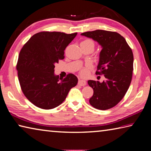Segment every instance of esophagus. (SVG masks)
<instances>
[{"label":"esophagus","instance_id":"obj_1","mask_svg":"<svg viewBox=\"0 0 151 151\" xmlns=\"http://www.w3.org/2000/svg\"><path fill=\"white\" fill-rule=\"evenodd\" d=\"M78 84V85H80V86H85L86 85V82L85 80H82V79H79Z\"/></svg>","mask_w":151,"mask_h":151}]
</instances>
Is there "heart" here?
<instances>
[{
    "instance_id": "1",
    "label": "heart",
    "mask_w": 151,
    "mask_h": 151,
    "mask_svg": "<svg viewBox=\"0 0 151 151\" xmlns=\"http://www.w3.org/2000/svg\"><path fill=\"white\" fill-rule=\"evenodd\" d=\"M81 43H89V44H91L94 47V42L91 39H86V40H84L83 42ZM92 68V66L90 65V64H87V65H86L85 66H84L83 68H82L81 70H80V75L82 76H85L86 75H87V73H88V70L91 69Z\"/></svg>"
}]
</instances>
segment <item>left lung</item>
<instances>
[{"label": "left lung", "mask_w": 151, "mask_h": 151, "mask_svg": "<svg viewBox=\"0 0 151 151\" xmlns=\"http://www.w3.org/2000/svg\"><path fill=\"white\" fill-rule=\"evenodd\" d=\"M101 45L96 75H104L103 83L89 80L94 93L89 103L94 108L107 110L116 106L131 85L133 70V54L126 40L118 32L96 30L82 33Z\"/></svg>", "instance_id": "left-lung-1"}]
</instances>
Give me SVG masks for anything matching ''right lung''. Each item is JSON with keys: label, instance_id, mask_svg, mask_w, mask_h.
Segmentation results:
<instances>
[{"label": "right lung", "instance_id": "add662e5", "mask_svg": "<svg viewBox=\"0 0 151 151\" xmlns=\"http://www.w3.org/2000/svg\"><path fill=\"white\" fill-rule=\"evenodd\" d=\"M76 35L77 32H40L33 35L20 50L17 64L20 88L36 106L52 109L59 106L70 88L77 85L78 78L73 74H68L63 79L54 73L55 65L64 59V50Z\"/></svg>", "mask_w": 151, "mask_h": 151}]
</instances>
